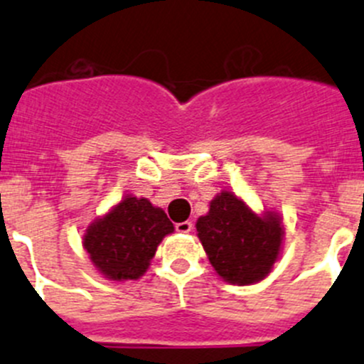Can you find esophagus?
<instances>
[{"label":"esophagus","instance_id":"1","mask_svg":"<svg viewBox=\"0 0 364 364\" xmlns=\"http://www.w3.org/2000/svg\"><path fill=\"white\" fill-rule=\"evenodd\" d=\"M192 222L190 220H185V222H178V224H176V231L178 232H183V235H186V232H190L192 231Z\"/></svg>","mask_w":364,"mask_h":364}]
</instances>
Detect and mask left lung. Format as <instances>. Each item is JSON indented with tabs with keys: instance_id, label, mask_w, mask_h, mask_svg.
I'll use <instances>...</instances> for the list:
<instances>
[{
	"instance_id": "left-lung-1",
	"label": "left lung",
	"mask_w": 364,
	"mask_h": 364,
	"mask_svg": "<svg viewBox=\"0 0 364 364\" xmlns=\"http://www.w3.org/2000/svg\"><path fill=\"white\" fill-rule=\"evenodd\" d=\"M196 228L211 267L229 284L263 281L283 250V218L276 211L256 213L229 190L210 200V210L197 218Z\"/></svg>"
}]
</instances>
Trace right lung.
<instances>
[{
	"mask_svg": "<svg viewBox=\"0 0 364 364\" xmlns=\"http://www.w3.org/2000/svg\"><path fill=\"white\" fill-rule=\"evenodd\" d=\"M174 225L161 208L128 193L83 232L88 259L108 281H135L149 268L158 245Z\"/></svg>",
	"mask_w": 364,
	"mask_h": 364,
	"instance_id": "1",
	"label": "right lung"
}]
</instances>
